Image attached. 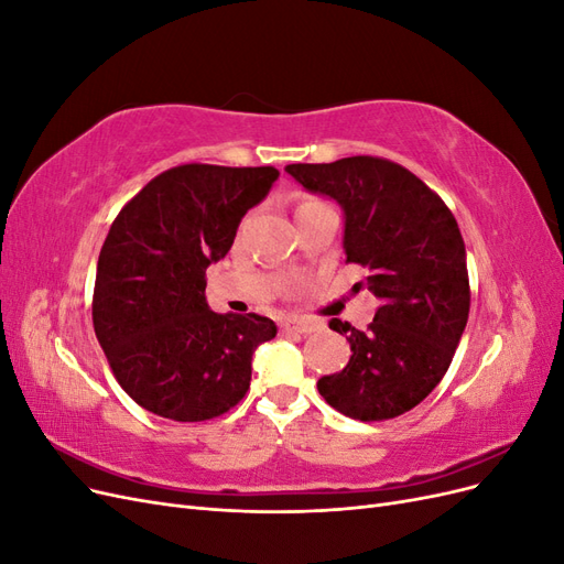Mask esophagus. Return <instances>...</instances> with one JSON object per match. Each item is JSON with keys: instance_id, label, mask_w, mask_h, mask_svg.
Returning <instances> with one entry per match:
<instances>
[{"instance_id": "esophagus-1", "label": "esophagus", "mask_w": 564, "mask_h": 564, "mask_svg": "<svg viewBox=\"0 0 564 564\" xmlns=\"http://www.w3.org/2000/svg\"><path fill=\"white\" fill-rule=\"evenodd\" d=\"M282 334H311L317 329V324L311 319H296V317H289L280 324Z\"/></svg>"}]
</instances>
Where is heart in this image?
I'll return each mask as SVG.
<instances>
[{
	"label": "heart",
	"mask_w": 564,
	"mask_h": 564,
	"mask_svg": "<svg viewBox=\"0 0 564 564\" xmlns=\"http://www.w3.org/2000/svg\"><path fill=\"white\" fill-rule=\"evenodd\" d=\"M317 202H319V199H311V197H308V199H303V202L299 204V207H296V209H303V207H311V204H317Z\"/></svg>",
	"instance_id": "b5f03b06"
}]
</instances>
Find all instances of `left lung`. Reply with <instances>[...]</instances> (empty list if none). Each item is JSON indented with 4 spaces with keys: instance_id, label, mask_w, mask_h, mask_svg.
Masks as SVG:
<instances>
[{
    "instance_id": "left-lung-1",
    "label": "left lung",
    "mask_w": 564,
    "mask_h": 564,
    "mask_svg": "<svg viewBox=\"0 0 564 564\" xmlns=\"http://www.w3.org/2000/svg\"><path fill=\"white\" fill-rule=\"evenodd\" d=\"M305 191L336 199L346 216V261L367 270L357 282L381 299L365 332L348 334V365L317 381L336 412L357 421L395 419L445 377L466 329L470 286L458 224L409 169L371 155L284 169Z\"/></svg>"
}]
</instances>
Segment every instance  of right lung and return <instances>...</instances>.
<instances>
[{"mask_svg": "<svg viewBox=\"0 0 564 564\" xmlns=\"http://www.w3.org/2000/svg\"><path fill=\"white\" fill-rule=\"evenodd\" d=\"M278 176L275 166L181 164L112 220L96 268L94 332L117 383L148 412L207 421L247 395L251 355L275 338V322L218 315L204 289L207 268Z\"/></svg>", "mask_w": 564, "mask_h": 564, "instance_id": "1", "label": "right lung"}]
</instances>
